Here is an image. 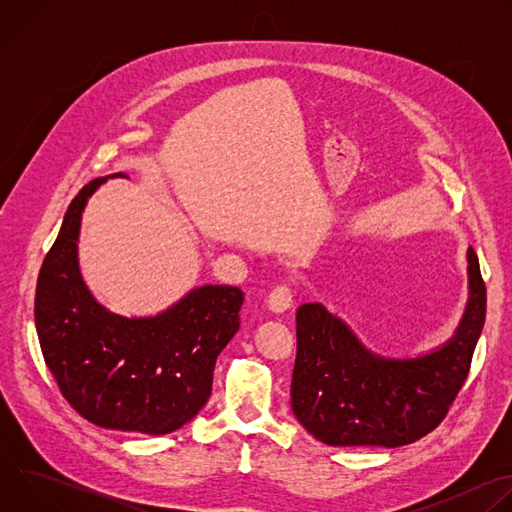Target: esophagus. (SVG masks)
Wrapping results in <instances>:
<instances>
[{"instance_id":"obj_1","label":"esophagus","mask_w":512,"mask_h":512,"mask_svg":"<svg viewBox=\"0 0 512 512\" xmlns=\"http://www.w3.org/2000/svg\"><path fill=\"white\" fill-rule=\"evenodd\" d=\"M291 304H294V296H291V289L287 285H277L267 298V308L275 314H283L291 308Z\"/></svg>"}]
</instances>
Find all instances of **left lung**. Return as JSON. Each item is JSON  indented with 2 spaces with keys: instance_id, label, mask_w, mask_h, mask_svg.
<instances>
[{
  "instance_id": "obj_1",
  "label": "left lung",
  "mask_w": 512,
  "mask_h": 512,
  "mask_svg": "<svg viewBox=\"0 0 512 512\" xmlns=\"http://www.w3.org/2000/svg\"><path fill=\"white\" fill-rule=\"evenodd\" d=\"M466 259L468 302L454 336L413 358L373 352L318 302L298 308L291 409L312 437L334 448H399L442 423L486 318V285L472 247Z\"/></svg>"
}]
</instances>
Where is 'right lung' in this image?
I'll list each match as a JSON object with an SVG mask.
<instances>
[{
  "label": "right lung",
  "mask_w": 512,
  "mask_h": 512,
  "mask_svg": "<svg viewBox=\"0 0 512 512\" xmlns=\"http://www.w3.org/2000/svg\"><path fill=\"white\" fill-rule=\"evenodd\" d=\"M107 178L72 198L36 287V332L64 399L99 427L166 435L194 419L214 364L239 330L243 291L200 285L156 316L127 318L89 291L79 267L83 210Z\"/></svg>",
  "instance_id": "obj_1"
}]
</instances>
